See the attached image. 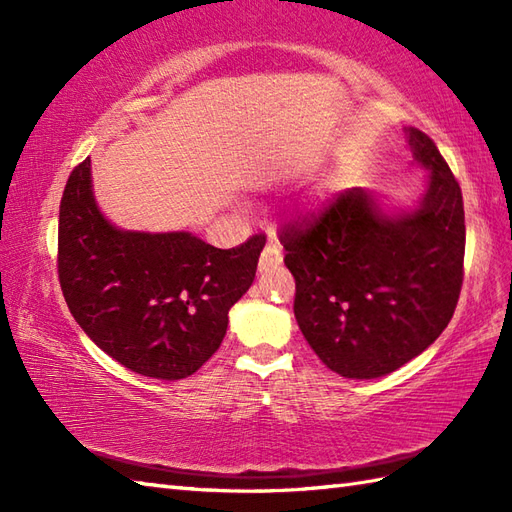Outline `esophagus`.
I'll return each instance as SVG.
<instances>
[{
    "mask_svg": "<svg viewBox=\"0 0 512 512\" xmlns=\"http://www.w3.org/2000/svg\"><path fill=\"white\" fill-rule=\"evenodd\" d=\"M281 248L277 246V242H268L266 248L259 255V273H266L270 268H277L281 264Z\"/></svg>",
    "mask_w": 512,
    "mask_h": 512,
    "instance_id": "1",
    "label": "esophagus"
}]
</instances>
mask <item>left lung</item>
I'll use <instances>...</instances> for the list:
<instances>
[{"label":"left lung","mask_w":512,"mask_h":512,"mask_svg":"<svg viewBox=\"0 0 512 512\" xmlns=\"http://www.w3.org/2000/svg\"><path fill=\"white\" fill-rule=\"evenodd\" d=\"M427 191L407 211L385 213L372 191L347 189L319 215L281 228L295 277L299 330L345 378L391 374L447 328L464 279V202L436 143L407 129Z\"/></svg>","instance_id":"8db88e82"}]
</instances>
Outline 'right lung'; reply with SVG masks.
I'll use <instances>...</instances> for the list:
<instances>
[{"label":"right lung","instance_id":"obj_1","mask_svg":"<svg viewBox=\"0 0 512 512\" xmlns=\"http://www.w3.org/2000/svg\"><path fill=\"white\" fill-rule=\"evenodd\" d=\"M264 244L253 235L222 250L184 231H121L96 206L85 158L61 198L57 268L72 317L105 354L136 374L180 380L217 352Z\"/></svg>","mask_w":512,"mask_h":512}]
</instances>
